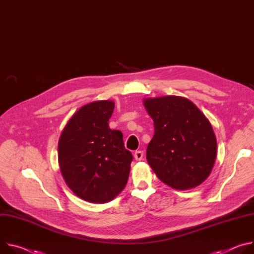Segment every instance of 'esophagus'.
Returning a JSON list of instances; mask_svg holds the SVG:
<instances>
[{
    "mask_svg": "<svg viewBox=\"0 0 254 254\" xmlns=\"http://www.w3.org/2000/svg\"><path fill=\"white\" fill-rule=\"evenodd\" d=\"M143 151H141V150H139V151H135V153H134V158L136 159V160H138V161H140V160H142V158H143Z\"/></svg>",
    "mask_w": 254,
    "mask_h": 254,
    "instance_id": "1",
    "label": "esophagus"
}]
</instances>
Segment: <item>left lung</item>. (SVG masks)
Instances as JSON below:
<instances>
[{
  "instance_id": "1",
  "label": "left lung",
  "mask_w": 254,
  "mask_h": 254,
  "mask_svg": "<svg viewBox=\"0 0 254 254\" xmlns=\"http://www.w3.org/2000/svg\"><path fill=\"white\" fill-rule=\"evenodd\" d=\"M143 105L154 123L146 158L157 178L181 190L201 185L210 176L217 155L209 120L183 97L147 98Z\"/></svg>"
}]
</instances>
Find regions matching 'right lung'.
I'll list each match as a JSON object with an SVG mask.
<instances>
[{
  "label": "right lung",
  "instance_id": "1",
  "mask_svg": "<svg viewBox=\"0 0 254 254\" xmlns=\"http://www.w3.org/2000/svg\"><path fill=\"white\" fill-rule=\"evenodd\" d=\"M115 103L95 101L79 108L64 128L59 163L68 188L80 199L104 204L125 188L133 156L123 134L109 127Z\"/></svg>",
  "mask_w": 254,
  "mask_h": 254
}]
</instances>
